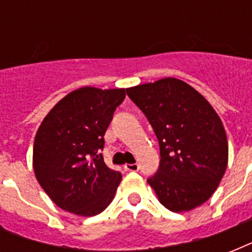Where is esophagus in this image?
I'll return each mask as SVG.
<instances>
[{
	"instance_id": "34e87169",
	"label": "esophagus",
	"mask_w": 252,
	"mask_h": 252,
	"mask_svg": "<svg viewBox=\"0 0 252 252\" xmlns=\"http://www.w3.org/2000/svg\"><path fill=\"white\" fill-rule=\"evenodd\" d=\"M124 168L126 171H138V165L137 163H126Z\"/></svg>"
}]
</instances>
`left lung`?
I'll return each mask as SVG.
<instances>
[{"instance_id": "8db88e82", "label": "left lung", "mask_w": 252, "mask_h": 252, "mask_svg": "<svg viewBox=\"0 0 252 252\" xmlns=\"http://www.w3.org/2000/svg\"><path fill=\"white\" fill-rule=\"evenodd\" d=\"M158 138L159 168L148 183L168 211L188 212L204 204L227 167V138L207 99L178 78L126 89Z\"/></svg>"}]
</instances>
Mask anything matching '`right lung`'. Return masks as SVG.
I'll list each match as a JSON object with an SVG mask.
<instances>
[{
	"label": "right lung",
	"mask_w": 252,
	"mask_h": 252,
	"mask_svg": "<svg viewBox=\"0 0 252 252\" xmlns=\"http://www.w3.org/2000/svg\"><path fill=\"white\" fill-rule=\"evenodd\" d=\"M126 89L85 86L49 111L35 136L32 163L37 182L57 207L82 217L106 209L122 182L100 150Z\"/></svg>",
	"instance_id": "obj_1"
}]
</instances>
